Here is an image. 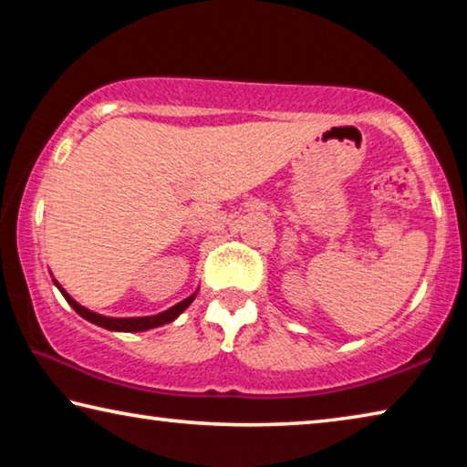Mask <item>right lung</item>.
I'll list each match as a JSON object with an SVG mask.
<instances>
[{
    "mask_svg": "<svg viewBox=\"0 0 467 467\" xmlns=\"http://www.w3.org/2000/svg\"><path fill=\"white\" fill-rule=\"evenodd\" d=\"M53 284L59 288L63 298H66L67 303L72 305V309L78 315H80V317L94 323V326H100V327L110 329V331H146V329H152V327H158V326H164V323L175 321L179 315L193 303V298H195V295L187 296L185 300H181V303H177L175 306H171L169 311H162L158 315H150V317H105V315L94 313L90 309H86V306H82L80 303H76V300L61 288V284L57 280H53Z\"/></svg>",
    "mask_w": 467,
    "mask_h": 467,
    "instance_id": "obj_1",
    "label": "right lung"
}]
</instances>
